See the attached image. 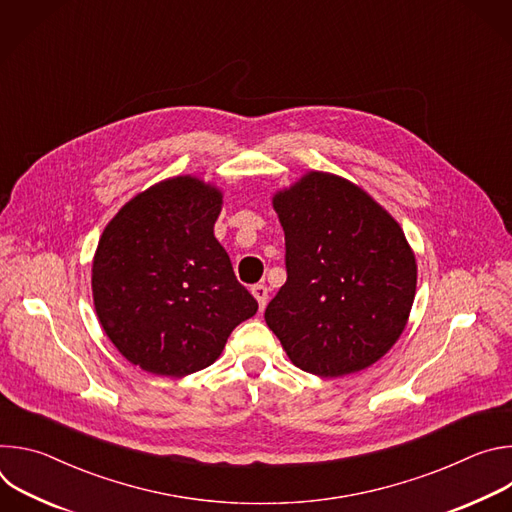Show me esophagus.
Segmentation results:
<instances>
[{
	"mask_svg": "<svg viewBox=\"0 0 512 512\" xmlns=\"http://www.w3.org/2000/svg\"><path fill=\"white\" fill-rule=\"evenodd\" d=\"M251 294L255 296V300L259 304V310H263L267 306V300H269V289L263 283H257V285H253Z\"/></svg>",
	"mask_w": 512,
	"mask_h": 512,
	"instance_id": "34e87169",
	"label": "esophagus"
}]
</instances>
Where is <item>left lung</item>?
<instances>
[{
  "instance_id": "1",
  "label": "left lung",
  "mask_w": 512,
  "mask_h": 512,
  "mask_svg": "<svg viewBox=\"0 0 512 512\" xmlns=\"http://www.w3.org/2000/svg\"><path fill=\"white\" fill-rule=\"evenodd\" d=\"M287 281L265 322L298 369L344 377L371 367L403 334L417 263L395 218L354 182L306 172L273 194Z\"/></svg>"
}]
</instances>
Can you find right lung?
Returning a JSON list of instances; mask_svg holds the SVG:
<instances>
[{
  "instance_id": "add662e5",
  "label": "right lung",
  "mask_w": 512,
  "mask_h": 512,
  "mask_svg": "<svg viewBox=\"0 0 512 512\" xmlns=\"http://www.w3.org/2000/svg\"><path fill=\"white\" fill-rule=\"evenodd\" d=\"M221 208V188L174 176L123 204L99 239L95 312L141 371L180 379L210 367L259 308L214 237Z\"/></svg>"
}]
</instances>
